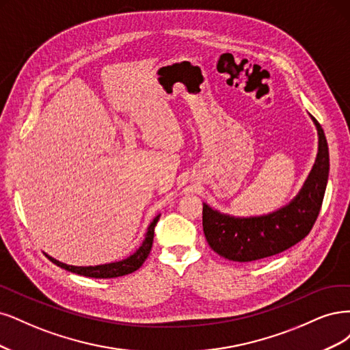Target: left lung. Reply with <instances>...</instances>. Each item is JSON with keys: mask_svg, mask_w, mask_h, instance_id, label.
<instances>
[{"mask_svg": "<svg viewBox=\"0 0 350 350\" xmlns=\"http://www.w3.org/2000/svg\"><path fill=\"white\" fill-rule=\"evenodd\" d=\"M319 132V154L299 193L276 212L262 217L235 218L204 204L202 224L211 249L232 262H254L279 254L310 234L321 209L329 178V146L324 131L311 116Z\"/></svg>", "mask_w": 350, "mask_h": 350, "instance_id": "8db88e82", "label": "left lung"}]
</instances>
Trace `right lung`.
I'll use <instances>...</instances> for the list:
<instances>
[{
  "instance_id": "right-lung-1",
  "label": "right lung",
  "mask_w": 350,
  "mask_h": 350,
  "mask_svg": "<svg viewBox=\"0 0 350 350\" xmlns=\"http://www.w3.org/2000/svg\"><path fill=\"white\" fill-rule=\"evenodd\" d=\"M160 215H157L152 222L150 224L148 230H146L145 234V240L142 241L139 249L135 252L133 254H131L129 257L123 258L120 262H115V263H107V265H98V266H70L61 263L58 260H55L53 257L48 256L49 260L52 263H55L56 266H59L68 272L81 275V276H87V278H96V279H109V278H119V276H125L129 275L135 270H138L142 263L146 260L148 257L151 247H152V241H154V228L157 222H159Z\"/></svg>"
}]
</instances>
